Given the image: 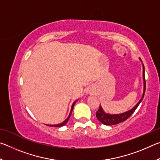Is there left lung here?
Here are the masks:
<instances>
[{
  "mask_svg": "<svg viewBox=\"0 0 160 160\" xmlns=\"http://www.w3.org/2000/svg\"><path fill=\"white\" fill-rule=\"evenodd\" d=\"M142 68H143V81H144V90H143V94L142 96V98L140 99V101L137 103L136 105L131 109V110L128 111V112H124L122 113H119V114H109V113H106L101 106H99V108L97 112H96V116L98 120L102 123L104 124L107 126H112V125H116L119 123L125 121L126 119H128L130 116H131L132 113H133L135 109H137L138 107L139 106L140 103L142 102V100L144 97L145 92V67L144 65L142 64Z\"/></svg>",
  "mask_w": 160,
  "mask_h": 160,
  "instance_id": "left-lung-1",
  "label": "left lung"
}]
</instances>
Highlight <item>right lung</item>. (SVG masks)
I'll use <instances>...</instances> for the list:
<instances>
[{
  "label": "right lung",
  "mask_w": 160,
  "mask_h": 160,
  "mask_svg": "<svg viewBox=\"0 0 160 160\" xmlns=\"http://www.w3.org/2000/svg\"><path fill=\"white\" fill-rule=\"evenodd\" d=\"M78 101V100H76V101H75L74 102H73V104H72V107H71V110H70V113H69V116H68V117L66 120H65L63 122H62V123H58V124H56V125H47V126H52V127H61V126H63L65 124H66L67 122H68V121L69 120V118H70V115H71V113H72V109H73V107H74V105H75V102H76Z\"/></svg>",
  "instance_id": "1"
}]
</instances>
